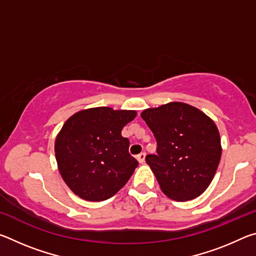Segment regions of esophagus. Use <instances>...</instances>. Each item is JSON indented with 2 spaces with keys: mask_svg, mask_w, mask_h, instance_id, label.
I'll return each instance as SVG.
<instances>
[{
  "mask_svg": "<svg viewBox=\"0 0 256 256\" xmlns=\"http://www.w3.org/2000/svg\"><path fill=\"white\" fill-rule=\"evenodd\" d=\"M136 159H138V162H140V164H144V159H146V154L144 152H141L140 154H138L136 156Z\"/></svg>",
  "mask_w": 256,
  "mask_h": 256,
  "instance_id": "obj_1",
  "label": "esophagus"
}]
</instances>
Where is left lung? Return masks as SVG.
<instances>
[{"label":"left lung","instance_id":"obj_1","mask_svg":"<svg viewBox=\"0 0 256 256\" xmlns=\"http://www.w3.org/2000/svg\"><path fill=\"white\" fill-rule=\"evenodd\" d=\"M141 118L157 141V154H148L146 162L162 192L175 201L201 196L214 180L222 157L214 120L184 102L148 108Z\"/></svg>","mask_w":256,"mask_h":256}]
</instances>
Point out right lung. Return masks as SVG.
<instances>
[{
	"label": "right lung",
	"mask_w": 256,
	"mask_h": 256,
	"mask_svg": "<svg viewBox=\"0 0 256 256\" xmlns=\"http://www.w3.org/2000/svg\"><path fill=\"white\" fill-rule=\"evenodd\" d=\"M136 116V110L96 107L78 112L64 123L55 140V157L76 196L104 201L128 183L138 162L120 133Z\"/></svg>",
	"instance_id": "add662e5"
}]
</instances>
